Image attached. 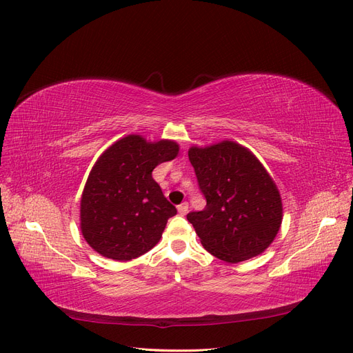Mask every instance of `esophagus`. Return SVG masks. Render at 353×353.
Returning <instances> with one entry per match:
<instances>
[{
    "mask_svg": "<svg viewBox=\"0 0 353 353\" xmlns=\"http://www.w3.org/2000/svg\"><path fill=\"white\" fill-rule=\"evenodd\" d=\"M177 211H179L180 215H186L188 211H189V203H188V202L180 203V205L177 206Z\"/></svg>",
    "mask_w": 353,
    "mask_h": 353,
    "instance_id": "1",
    "label": "esophagus"
}]
</instances>
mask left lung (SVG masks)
Wrapping results in <instances>:
<instances>
[{
	"label": "left lung",
	"instance_id": "left-lung-1",
	"mask_svg": "<svg viewBox=\"0 0 353 353\" xmlns=\"http://www.w3.org/2000/svg\"><path fill=\"white\" fill-rule=\"evenodd\" d=\"M189 160L206 206L188 221L205 249L228 263L265 252L282 223L279 192L265 167L231 141L193 147Z\"/></svg>",
	"mask_w": 353,
	"mask_h": 353
}]
</instances>
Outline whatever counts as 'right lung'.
Returning a JSON list of instances; mask_svg holds the SVG:
<instances>
[{
  "label": "right lung",
  "mask_w": 353,
  "mask_h": 353,
  "mask_svg": "<svg viewBox=\"0 0 353 353\" xmlns=\"http://www.w3.org/2000/svg\"><path fill=\"white\" fill-rule=\"evenodd\" d=\"M177 152L173 141L151 143L129 135L101 154L87 179L80 214L83 236L97 253L126 262L159 243L177 210L152 179V170Z\"/></svg>",
  "instance_id": "1"
}]
</instances>
